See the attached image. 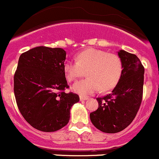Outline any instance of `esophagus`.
Returning <instances> with one entry per match:
<instances>
[{
	"label": "esophagus",
	"mask_w": 159,
	"mask_h": 159,
	"mask_svg": "<svg viewBox=\"0 0 159 159\" xmlns=\"http://www.w3.org/2000/svg\"><path fill=\"white\" fill-rule=\"evenodd\" d=\"M80 100H81V101H83V100H87L88 97H83V96H80Z\"/></svg>",
	"instance_id": "1"
}]
</instances>
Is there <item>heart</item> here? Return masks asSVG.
<instances>
[{"label":"heart","mask_w":159,"mask_h":159,"mask_svg":"<svg viewBox=\"0 0 159 159\" xmlns=\"http://www.w3.org/2000/svg\"><path fill=\"white\" fill-rule=\"evenodd\" d=\"M64 73L68 81L82 77L87 70L86 79L73 86V90L83 96L90 95L99 89L111 90L117 85L123 71V63L118 55L97 48H87L76 56V61L64 63Z\"/></svg>","instance_id":"1"}]
</instances>
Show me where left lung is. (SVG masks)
Returning <instances> with one entry per match:
<instances>
[{"label": "left lung", "mask_w": 159, "mask_h": 159, "mask_svg": "<svg viewBox=\"0 0 159 159\" xmlns=\"http://www.w3.org/2000/svg\"><path fill=\"white\" fill-rule=\"evenodd\" d=\"M123 71L111 93L97 97L99 107L90 113L93 125L104 133L120 132L134 119L143 96L144 69L136 55L120 50Z\"/></svg>", "instance_id": "1"}]
</instances>
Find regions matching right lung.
<instances>
[{
	"mask_svg": "<svg viewBox=\"0 0 159 159\" xmlns=\"http://www.w3.org/2000/svg\"><path fill=\"white\" fill-rule=\"evenodd\" d=\"M66 53L61 48L39 46L20 56L14 76L17 105L31 126L53 132L68 124L70 109L80 100L69 88L63 66Z\"/></svg>",
	"mask_w": 159,
	"mask_h": 159,
	"instance_id": "add662e5",
	"label": "right lung"
}]
</instances>
